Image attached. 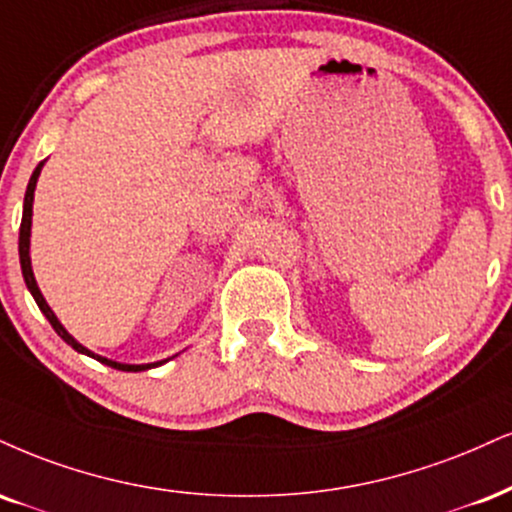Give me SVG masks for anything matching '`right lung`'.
<instances>
[{
	"instance_id": "1",
	"label": "right lung",
	"mask_w": 512,
	"mask_h": 512,
	"mask_svg": "<svg viewBox=\"0 0 512 512\" xmlns=\"http://www.w3.org/2000/svg\"><path fill=\"white\" fill-rule=\"evenodd\" d=\"M42 166H45V162H40L38 166H35L33 176H30L28 181V188H26V200H23V219H21V233H18V257H21V272H23V279H26V286L30 295L35 298V303H38V307L42 310V315H45L49 319V324H52V329L57 331V334L64 338L66 343L73 350H78V353L88 355V357H95L97 362H102V365L107 367H114V369H121V372H145V369H152L157 365H164L166 360H159V362H147V365H126V362H116V360H109V357H102V355H95L92 350H88L85 346H80V343L73 338L69 331L64 329V324L59 322L57 315L52 312V307L47 305L45 295L40 293L38 288V281H35V274H33V264H30V226H33V200H35V186H38V178H40V171Z\"/></svg>"
}]
</instances>
